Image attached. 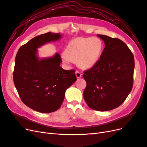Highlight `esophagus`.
<instances>
[{"label": "esophagus", "mask_w": 147, "mask_h": 147, "mask_svg": "<svg viewBox=\"0 0 147 147\" xmlns=\"http://www.w3.org/2000/svg\"><path fill=\"white\" fill-rule=\"evenodd\" d=\"M75 75H76V77L77 78H81L82 77V73H80V72H78V71H76L75 72Z\"/></svg>", "instance_id": "esophagus-1"}]
</instances>
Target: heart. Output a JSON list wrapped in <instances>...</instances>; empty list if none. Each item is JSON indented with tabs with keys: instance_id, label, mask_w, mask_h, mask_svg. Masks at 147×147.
I'll list each match as a JSON object with an SVG mask.
<instances>
[{
	"instance_id": "1",
	"label": "heart",
	"mask_w": 147,
	"mask_h": 147,
	"mask_svg": "<svg viewBox=\"0 0 147 147\" xmlns=\"http://www.w3.org/2000/svg\"><path fill=\"white\" fill-rule=\"evenodd\" d=\"M103 48V42L97 37L77 38L67 44L63 59L67 64L77 62L82 69H91L99 60Z\"/></svg>"
}]
</instances>
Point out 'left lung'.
Wrapping results in <instances>:
<instances>
[{
	"mask_svg": "<svg viewBox=\"0 0 147 147\" xmlns=\"http://www.w3.org/2000/svg\"><path fill=\"white\" fill-rule=\"evenodd\" d=\"M97 36L104 42L105 48L97 64L84 72L87 84L83 97L89 107L104 112L118 107L131 92L134 57L121 40Z\"/></svg>",
	"mask_w": 147,
	"mask_h": 147,
	"instance_id": "8db88e82",
	"label": "left lung"
}]
</instances>
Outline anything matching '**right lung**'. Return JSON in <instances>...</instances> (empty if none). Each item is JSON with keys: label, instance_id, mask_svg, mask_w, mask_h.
Returning a JSON list of instances; mask_svg holds the SVG:
<instances>
[{"label": "right lung", "instance_id": "1", "mask_svg": "<svg viewBox=\"0 0 147 147\" xmlns=\"http://www.w3.org/2000/svg\"><path fill=\"white\" fill-rule=\"evenodd\" d=\"M63 36L50 32L38 35L21 46L16 56L15 86L23 103L38 112L58 110L66 90L77 80L75 70H66L60 66L62 60L57 53L51 57L38 56V48Z\"/></svg>", "mask_w": 147, "mask_h": 147}]
</instances>
